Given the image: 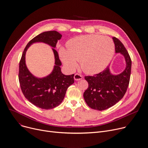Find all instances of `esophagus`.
<instances>
[{
    "mask_svg": "<svg viewBox=\"0 0 148 148\" xmlns=\"http://www.w3.org/2000/svg\"><path fill=\"white\" fill-rule=\"evenodd\" d=\"M74 78L75 80H76V81H78V80H79V79H82L83 78V76L82 75H80L79 74H75L74 76Z\"/></svg>",
    "mask_w": 148,
    "mask_h": 148,
    "instance_id": "1",
    "label": "esophagus"
}]
</instances>
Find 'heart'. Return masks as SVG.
Instances as JSON below:
<instances>
[{"label": "heart", "mask_w": 148, "mask_h": 148, "mask_svg": "<svg viewBox=\"0 0 148 148\" xmlns=\"http://www.w3.org/2000/svg\"><path fill=\"white\" fill-rule=\"evenodd\" d=\"M67 51L61 48L60 58L70 70H74L80 62L82 70L88 74L103 71L111 61L114 53L112 39L99 35L78 36L66 44Z\"/></svg>", "instance_id": "obj_1"}]
</instances>
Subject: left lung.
Listing matches in <instances>:
<instances>
[{"label": "left lung", "instance_id": "left-lung-1", "mask_svg": "<svg viewBox=\"0 0 148 148\" xmlns=\"http://www.w3.org/2000/svg\"><path fill=\"white\" fill-rule=\"evenodd\" d=\"M116 53L124 56L126 62L125 70L118 75L110 73L109 66L93 76H85L88 88L84 92V99L90 108L104 110L110 108L122 99L129 86L132 61L123 44L119 39L113 37Z\"/></svg>", "mask_w": 148, "mask_h": 148}]
</instances>
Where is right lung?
Wrapping results in <instances>:
<instances>
[{
    "mask_svg": "<svg viewBox=\"0 0 148 148\" xmlns=\"http://www.w3.org/2000/svg\"><path fill=\"white\" fill-rule=\"evenodd\" d=\"M61 34L51 31L39 34L28 42L24 49L19 62V82L21 90L29 101L42 109H51L62 101L67 88L74 83V74L65 75L61 73V62L58 52L52 48L55 57L54 68L47 77L38 78L28 70L25 64V53L29 46L35 42H44L55 48Z\"/></svg>",
    "mask_w": 148,
    "mask_h": 148,
    "instance_id": "1",
    "label": "right lung"
}]
</instances>
